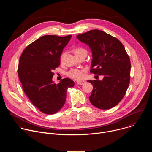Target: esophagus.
<instances>
[{"mask_svg":"<svg viewBox=\"0 0 152 152\" xmlns=\"http://www.w3.org/2000/svg\"><path fill=\"white\" fill-rule=\"evenodd\" d=\"M85 82V81H84V80H79V81L77 82V83L78 85H83Z\"/></svg>","mask_w":152,"mask_h":152,"instance_id":"1","label":"esophagus"}]
</instances>
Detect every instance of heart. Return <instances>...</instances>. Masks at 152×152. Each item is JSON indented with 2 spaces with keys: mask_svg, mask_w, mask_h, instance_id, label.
<instances>
[{
  "mask_svg": "<svg viewBox=\"0 0 152 152\" xmlns=\"http://www.w3.org/2000/svg\"><path fill=\"white\" fill-rule=\"evenodd\" d=\"M74 53L76 57H78L81 55H87V50L83 48H77L74 49ZM64 54L61 55V61H62ZM83 70L78 69H72L67 72V75L68 77L75 79V80H80L83 77Z\"/></svg>",
  "mask_w": 152,
  "mask_h": 152,
  "instance_id": "1",
  "label": "heart"
}]
</instances>
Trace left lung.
I'll return each instance as SVG.
<instances>
[{"label": "left lung", "instance_id": "8db88e82", "mask_svg": "<svg viewBox=\"0 0 152 152\" xmlns=\"http://www.w3.org/2000/svg\"><path fill=\"white\" fill-rule=\"evenodd\" d=\"M76 37L92 52L90 72L103 76L102 80H88L93 85L90 102L99 109H111L122 100L129 85L131 66L125 48L117 38L98 29Z\"/></svg>", "mask_w": 152, "mask_h": 152}]
</instances>
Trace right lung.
Wrapping results in <instances>:
<instances>
[{"mask_svg": "<svg viewBox=\"0 0 152 152\" xmlns=\"http://www.w3.org/2000/svg\"><path fill=\"white\" fill-rule=\"evenodd\" d=\"M72 35L58 37L44 35L28 46L21 54L18 75L22 88L32 103L42 113L54 114L59 111L66 100L67 89L74 82L62 79L54 83L53 70L60 65L63 49Z\"/></svg>", "mask_w": 152, "mask_h": 152, "instance_id": "add662e5", "label": "right lung"}]
</instances>
